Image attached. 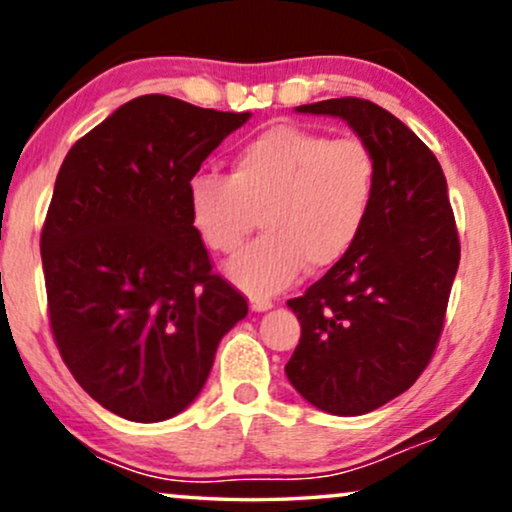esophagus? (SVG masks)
<instances>
[{"instance_id":"34e87169","label":"esophagus","mask_w":512,"mask_h":512,"mask_svg":"<svg viewBox=\"0 0 512 512\" xmlns=\"http://www.w3.org/2000/svg\"><path fill=\"white\" fill-rule=\"evenodd\" d=\"M272 301H269V298H252L250 301V310L252 313H264V310H269L272 308Z\"/></svg>"}]
</instances>
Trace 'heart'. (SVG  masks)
Returning a JSON list of instances; mask_svg holds the SVG:
<instances>
[{
    "label": "heart",
    "mask_w": 512,
    "mask_h": 512,
    "mask_svg": "<svg viewBox=\"0 0 512 512\" xmlns=\"http://www.w3.org/2000/svg\"><path fill=\"white\" fill-rule=\"evenodd\" d=\"M378 192L373 151L298 125H274L238 146L231 175L187 180L190 221L214 252H236L260 214L264 236L226 264L233 284L255 298L291 286L303 269L349 255Z\"/></svg>",
    "instance_id": "1"
}]
</instances>
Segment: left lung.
<instances>
[{
    "label": "left lung",
    "mask_w": 512,
    "mask_h": 512,
    "mask_svg": "<svg viewBox=\"0 0 512 512\" xmlns=\"http://www.w3.org/2000/svg\"><path fill=\"white\" fill-rule=\"evenodd\" d=\"M296 113L332 115L373 151L378 192L358 243L289 308L301 342L286 378L313 407L358 416L416 383L436 351L460 238L433 151L380 105L330 98Z\"/></svg>",
    "instance_id": "obj_1"
}]
</instances>
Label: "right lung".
Returning <instances> with one entry per match:
<instances>
[{
	"instance_id": "right-lung-1",
	"label": "right lung",
	"mask_w": 512,
	"mask_h": 512,
	"mask_svg": "<svg viewBox=\"0 0 512 512\" xmlns=\"http://www.w3.org/2000/svg\"><path fill=\"white\" fill-rule=\"evenodd\" d=\"M250 113L139 96L81 137L40 236L62 361L101 407L156 424L190 407L248 301L211 272L187 180Z\"/></svg>"
}]
</instances>
